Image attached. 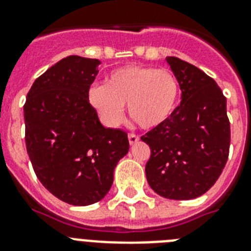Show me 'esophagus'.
<instances>
[{
	"instance_id": "esophagus-1",
	"label": "esophagus",
	"mask_w": 251,
	"mask_h": 251,
	"mask_svg": "<svg viewBox=\"0 0 251 251\" xmlns=\"http://www.w3.org/2000/svg\"><path fill=\"white\" fill-rule=\"evenodd\" d=\"M128 141H129L130 145H136L137 142L139 141V137L136 136V134H133V133H130V134H128Z\"/></svg>"
}]
</instances>
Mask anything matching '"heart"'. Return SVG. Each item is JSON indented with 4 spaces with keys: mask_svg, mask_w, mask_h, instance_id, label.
Listing matches in <instances>:
<instances>
[{
    "mask_svg": "<svg viewBox=\"0 0 251 251\" xmlns=\"http://www.w3.org/2000/svg\"><path fill=\"white\" fill-rule=\"evenodd\" d=\"M90 105L104 124L114 127L128 114L143 129H153L174 114L179 100V84L170 70L128 65L106 75L103 84L88 90Z\"/></svg>",
    "mask_w": 251,
    "mask_h": 251,
    "instance_id": "heart-1",
    "label": "heart"
}]
</instances>
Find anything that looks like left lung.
I'll use <instances>...</instances> for the list:
<instances>
[{"instance_id":"obj_1","label":"left lung","mask_w":251,"mask_h":251,"mask_svg":"<svg viewBox=\"0 0 251 251\" xmlns=\"http://www.w3.org/2000/svg\"><path fill=\"white\" fill-rule=\"evenodd\" d=\"M166 60L178 80L181 103L165 123L141 137L151 148L146 177L159 196L191 200L214 186L229 157L226 98L202 70L178 57Z\"/></svg>"}]
</instances>
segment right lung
I'll return each instance as SVG.
<instances>
[{"instance_id":"right-lung-1","label":"right lung","mask_w":251,"mask_h":251,"mask_svg":"<svg viewBox=\"0 0 251 251\" xmlns=\"http://www.w3.org/2000/svg\"><path fill=\"white\" fill-rule=\"evenodd\" d=\"M98 59L64 57L37 77L24 105L26 150L40 182L59 200L86 206L104 199L127 133L105 128L88 99Z\"/></svg>"}]
</instances>
